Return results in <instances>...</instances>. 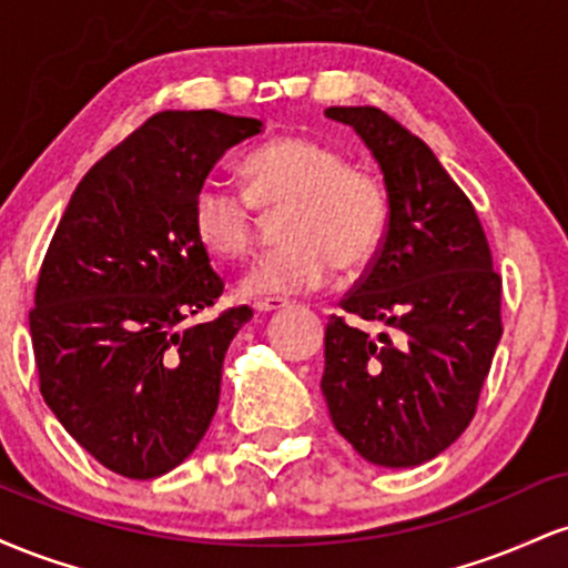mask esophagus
Here are the masks:
<instances>
[{
    "label": "esophagus",
    "instance_id": "esophagus-1",
    "mask_svg": "<svg viewBox=\"0 0 568 568\" xmlns=\"http://www.w3.org/2000/svg\"><path fill=\"white\" fill-rule=\"evenodd\" d=\"M283 306H288V302H285V298H258V302L253 304V310H256L258 315H264V312L283 310Z\"/></svg>",
    "mask_w": 568,
    "mask_h": 568
}]
</instances>
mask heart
Listing matches in <instances>:
<instances>
[{
    "label": "heart",
    "instance_id": "1",
    "mask_svg": "<svg viewBox=\"0 0 568 568\" xmlns=\"http://www.w3.org/2000/svg\"><path fill=\"white\" fill-rule=\"evenodd\" d=\"M245 189L205 179L192 197L200 243L237 262L258 237V211L282 213L277 251L247 270V296L315 291L338 272L363 270L379 251L387 224V192L374 173L349 165L328 143L283 135L243 160Z\"/></svg>",
    "mask_w": 568,
    "mask_h": 568
}]
</instances>
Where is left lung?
Returning <instances> with one entry per match:
<instances>
[{
	"label": "left lung",
	"instance_id": "obj_1",
	"mask_svg": "<svg viewBox=\"0 0 568 568\" xmlns=\"http://www.w3.org/2000/svg\"><path fill=\"white\" fill-rule=\"evenodd\" d=\"M387 186L389 219L361 280L325 325L323 395L355 452L416 467L465 433L501 336V277L470 197L419 135L376 106H331Z\"/></svg>",
	"mask_w": 568,
	"mask_h": 568
}]
</instances>
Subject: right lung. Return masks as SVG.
Segmentation results:
<instances>
[{
	"label": "right lung",
	"instance_id": "right-lung-1",
	"mask_svg": "<svg viewBox=\"0 0 568 568\" xmlns=\"http://www.w3.org/2000/svg\"><path fill=\"white\" fill-rule=\"evenodd\" d=\"M256 133L258 120L213 109L154 114L84 173L44 253L29 312L39 393L116 475L173 470L216 414L226 347L253 310L189 323L224 293L192 197Z\"/></svg>",
	"mask_w": 568,
	"mask_h": 568
}]
</instances>
